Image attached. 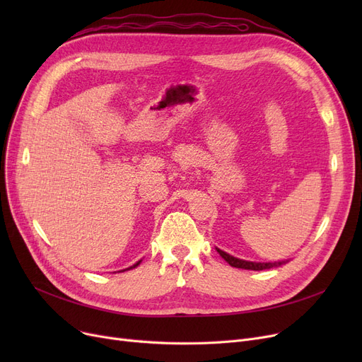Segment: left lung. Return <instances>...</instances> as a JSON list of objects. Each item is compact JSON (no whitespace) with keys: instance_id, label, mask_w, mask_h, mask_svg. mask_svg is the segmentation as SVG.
I'll list each match as a JSON object with an SVG mask.
<instances>
[{"instance_id":"8db88e82","label":"left lung","mask_w":362,"mask_h":362,"mask_svg":"<svg viewBox=\"0 0 362 362\" xmlns=\"http://www.w3.org/2000/svg\"><path fill=\"white\" fill-rule=\"evenodd\" d=\"M217 252L220 254V257L226 261L229 262L232 267H236V269H243V270H255V272H259V270H269V269H273V267H279V265L281 264H286L288 261H276V262H255V261H246V259H240V258H236L230 254H227L218 248H216Z\"/></svg>"}]
</instances>
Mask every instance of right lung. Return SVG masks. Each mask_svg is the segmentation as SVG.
I'll return each mask as SVG.
<instances>
[{
  "label": "right lung",
  "instance_id": "right-lung-1",
  "mask_svg": "<svg viewBox=\"0 0 362 362\" xmlns=\"http://www.w3.org/2000/svg\"><path fill=\"white\" fill-rule=\"evenodd\" d=\"M141 261H142V259H141ZM141 261H138L136 264H133V265H132V267H129V269H124V270H122V272H126V270H132V269H135V267H138V265L141 264Z\"/></svg>",
  "mask_w": 362,
  "mask_h": 362
}]
</instances>
